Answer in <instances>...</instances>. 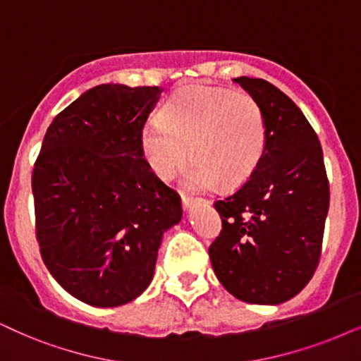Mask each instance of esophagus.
<instances>
[{
	"instance_id": "esophagus-1",
	"label": "esophagus",
	"mask_w": 361,
	"mask_h": 361,
	"mask_svg": "<svg viewBox=\"0 0 361 361\" xmlns=\"http://www.w3.org/2000/svg\"><path fill=\"white\" fill-rule=\"evenodd\" d=\"M196 203H207V200H195V198H188V196H181V204H183L186 212L191 209V207H195Z\"/></svg>"
}]
</instances>
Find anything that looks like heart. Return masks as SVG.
<instances>
[{
  "mask_svg": "<svg viewBox=\"0 0 361 361\" xmlns=\"http://www.w3.org/2000/svg\"><path fill=\"white\" fill-rule=\"evenodd\" d=\"M262 104L248 93L190 86L171 94L161 118L141 130V149L159 180H170L188 157L183 185L195 191L238 188L267 152Z\"/></svg>",
  "mask_w": 361,
  "mask_h": 361,
  "instance_id": "b5f03b06",
  "label": "heart"
}]
</instances>
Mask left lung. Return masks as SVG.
I'll return each instance as SVG.
<instances>
[{"label":"left lung","mask_w":361,"mask_h":361,"mask_svg":"<svg viewBox=\"0 0 361 361\" xmlns=\"http://www.w3.org/2000/svg\"><path fill=\"white\" fill-rule=\"evenodd\" d=\"M233 81L262 104L267 152L235 195L214 203L223 230L208 253L235 298L280 305L307 286L320 259L330 207L322 145L302 109L275 85L250 76Z\"/></svg>","instance_id":"1"}]
</instances>
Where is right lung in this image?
Masks as SVG:
<instances>
[{"mask_svg":"<svg viewBox=\"0 0 361 361\" xmlns=\"http://www.w3.org/2000/svg\"><path fill=\"white\" fill-rule=\"evenodd\" d=\"M161 88L120 83L85 91L49 125L33 170L44 264L91 307H120L153 280L180 196L143 158L141 130Z\"/></svg>","mask_w":361,"mask_h":361,"instance_id":"1","label":"right lung"}]
</instances>
